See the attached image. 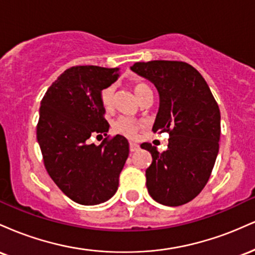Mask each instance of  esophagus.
<instances>
[{"label":"esophagus","mask_w":255,"mask_h":255,"mask_svg":"<svg viewBox=\"0 0 255 255\" xmlns=\"http://www.w3.org/2000/svg\"><path fill=\"white\" fill-rule=\"evenodd\" d=\"M129 150L130 152H135L139 150V145L135 144V142H129Z\"/></svg>","instance_id":"obj_1"}]
</instances>
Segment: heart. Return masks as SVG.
Wrapping results in <instances>:
<instances>
[{"label": "heart", "instance_id": "heart-1", "mask_svg": "<svg viewBox=\"0 0 255 255\" xmlns=\"http://www.w3.org/2000/svg\"><path fill=\"white\" fill-rule=\"evenodd\" d=\"M133 91L135 93L137 98L141 101L144 98V96L147 92H152L150 86L144 83H136L133 85ZM101 101L103 107L107 110H109L113 108L114 105V89L113 87H105V89L102 90L101 92ZM142 127V125L140 122L135 121V120L129 119V118H120L118 121L114 124V130L116 133L121 134V135H125L127 137H135L137 131H139L140 128Z\"/></svg>", "mask_w": 255, "mask_h": 255}]
</instances>
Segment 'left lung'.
<instances>
[{
	"instance_id": "obj_1",
	"label": "left lung",
	"mask_w": 255,
	"mask_h": 255,
	"mask_svg": "<svg viewBox=\"0 0 255 255\" xmlns=\"http://www.w3.org/2000/svg\"><path fill=\"white\" fill-rule=\"evenodd\" d=\"M130 69L150 80L159 93V109L152 130L169 133L168 148L152 156L146 187L157 203L180 206L203 191L219 150L221 113L209 85L194 67L181 61L136 62Z\"/></svg>"
}]
</instances>
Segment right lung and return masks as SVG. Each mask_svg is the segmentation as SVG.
Here are the masks:
<instances>
[{"label":"right lung","instance_id":"add662e5","mask_svg":"<svg viewBox=\"0 0 255 255\" xmlns=\"http://www.w3.org/2000/svg\"><path fill=\"white\" fill-rule=\"evenodd\" d=\"M119 68L77 66L66 69L40 102L37 140L44 165L58 188L81 205L102 204L115 194L129 154L125 136L107 135L109 124L101 92L118 80Z\"/></svg>","mask_w":255,"mask_h":255}]
</instances>
